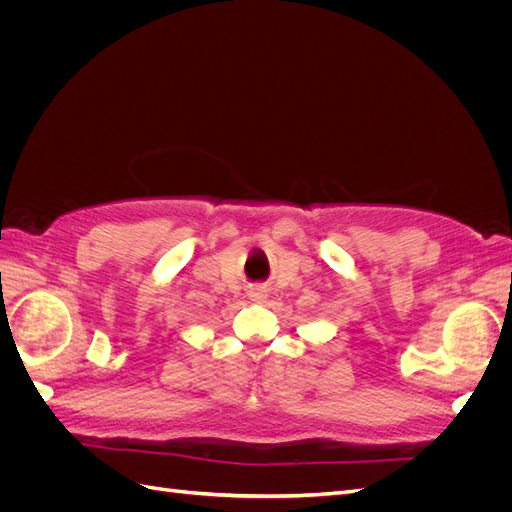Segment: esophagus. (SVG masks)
Here are the masks:
<instances>
[{
	"mask_svg": "<svg viewBox=\"0 0 512 512\" xmlns=\"http://www.w3.org/2000/svg\"><path fill=\"white\" fill-rule=\"evenodd\" d=\"M250 297H252V301H265V299L269 297V294H267V286H254Z\"/></svg>",
	"mask_w": 512,
	"mask_h": 512,
	"instance_id": "1",
	"label": "esophagus"
}]
</instances>
